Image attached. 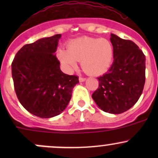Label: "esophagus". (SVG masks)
<instances>
[{"label": "esophagus", "instance_id": "esophagus-1", "mask_svg": "<svg viewBox=\"0 0 158 158\" xmlns=\"http://www.w3.org/2000/svg\"><path fill=\"white\" fill-rule=\"evenodd\" d=\"M79 82H81L85 81V78H83V77H79Z\"/></svg>", "mask_w": 158, "mask_h": 158}]
</instances>
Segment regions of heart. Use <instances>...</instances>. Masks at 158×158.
Segmentation results:
<instances>
[{
  "label": "heart",
  "instance_id": "b5f03b06",
  "mask_svg": "<svg viewBox=\"0 0 158 158\" xmlns=\"http://www.w3.org/2000/svg\"><path fill=\"white\" fill-rule=\"evenodd\" d=\"M114 56L111 43L105 38L85 36L70 41L67 49H60L57 57L67 70L76 67L81 61V67L89 75H100L111 66Z\"/></svg>",
  "mask_w": 158,
  "mask_h": 158
}]
</instances>
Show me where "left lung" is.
<instances>
[{"label": "left lung", "instance_id": "1", "mask_svg": "<svg viewBox=\"0 0 158 158\" xmlns=\"http://www.w3.org/2000/svg\"><path fill=\"white\" fill-rule=\"evenodd\" d=\"M114 62L109 72L98 78V89L92 95L97 106L111 114H121L138 102L145 82V56L129 40L115 34L110 38Z\"/></svg>", "mask_w": 158, "mask_h": 158}]
</instances>
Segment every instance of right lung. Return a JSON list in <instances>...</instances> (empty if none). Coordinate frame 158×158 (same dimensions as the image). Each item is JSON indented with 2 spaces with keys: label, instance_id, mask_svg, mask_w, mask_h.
Returning a JSON list of instances; mask_svg holds the SVG:
<instances>
[{
  "label": "right lung",
  "instance_id": "obj_1",
  "mask_svg": "<svg viewBox=\"0 0 158 158\" xmlns=\"http://www.w3.org/2000/svg\"><path fill=\"white\" fill-rule=\"evenodd\" d=\"M61 34L26 44L11 65L14 89L20 104L31 114L48 118L64 111L79 77L61 71L55 55Z\"/></svg>",
  "mask_w": 158,
  "mask_h": 158
}]
</instances>
